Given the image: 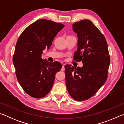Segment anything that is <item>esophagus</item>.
<instances>
[{"label": "esophagus", "mask_w": 124, "mask_h": 124, "mask_svg": "<svg viewBox=\"0 0 124 124\" xmlns=\"http://www.w3.org/2000/svg\"><path fill=\"white\" fill-rule=\"evenodd\" d=\"M65 70V68H64V64H63L62 66V68H61V70L62 71H63V70Z\"/></svg>", "instance_id": "esophagus-1"}]
</instances>
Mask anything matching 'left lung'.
<instances>
[{"label":"left lung","mask_w":124,"mask_h":124,"mask_svg":"<svg viewBox=\"0 0 124 124\" xmlns=\"http://www.w3.org/2000/svg\"><path fill=\"white\" fill-rule=\"evenodd\" d=\"M72 26L78 38L73 60L83 66H65L66 83L71 97L81 101L95 95L106 82L110 58L106 38L91 21L81 20Z\"/></svg>","instance_id":"1"}]
</instances>
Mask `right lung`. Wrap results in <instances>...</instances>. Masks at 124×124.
I'll use <instances>...</instances> for the list:
<instances>
[{
  "label": "right lung",
  "instance_id": "right-lung-1",
  "mask_svg": "<svg viewBox=\"0 0 124 124\" xmlns=\"http://www.w3.org/2000/svg\"><path fill=\"white\" fill-rule=\"evenodd\" d=\"M64 27L60 23L39 20L27 27L17 40L12 59L16 75L23 90L31 97L40 98L47 95L56 73L62 68L60 62L50 63L41 56Z\"/></svg>",
  "mask_w": 124,
  "mask_h": 124
}]
</instances>
